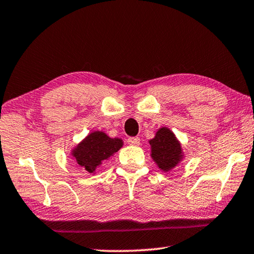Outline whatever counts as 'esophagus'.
Masks as SVG:
<instances>
[{
	"label": "esophagus",
	"instance_id": "obj_1",
	"mask_svg": "<svg viewBox=\"0 0 254 254\" xmlns=\"http://www.w3.org/2000/svg\"><path fill=\"white\" fill-rule=\"evenodd\" d=\"M127 143L132 145H139L140 144V137L134 136V137H128Z\"/></svg>",
	"mask_w": 254,
	"mask_h": 254
}]
</instances>
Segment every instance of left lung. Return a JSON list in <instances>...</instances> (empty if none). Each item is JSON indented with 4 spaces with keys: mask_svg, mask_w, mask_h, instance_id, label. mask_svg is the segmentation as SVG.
Masks as SVG:
<instances>
[{
    "mask_svg": "<svg viewBox=\"0 0 254 254\" xmlns=\"http://www.w3.org/2000/svg\"><path fill=\"white\" fill-rule=\"evenodd\" d=\"M151 145L153 160L158 163L159 168L168 171L177 165L182 158V148L175 139L174 133L167 127H162L157 132L154 139L149 141Z\"/></svg>",
    "mask_w": 254,
    "mask_h": 254,
    "instance_id": "obj_1",
    "label": "left lung"
}]
</instances>
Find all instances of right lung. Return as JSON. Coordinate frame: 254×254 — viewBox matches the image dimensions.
<instances>
[{
    "label": "right lung",
    "mask_w": 254,
    "mask_h": 254,
    "mask_svg": "<svg viewBox=\"0 0 254 254\" xmlns=\"http://www.w3.org/2000/svg\"><path fill=\"white\" fill-rule=\"evenodd\" d=\"M122 147V140L111 139L103 132H93L74 150L75 159L79 166L93 174L97 166L106 162Z\"/></svg>",
    "instance_id": "1"
}]
</instances>
